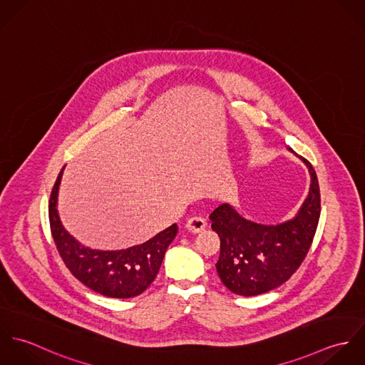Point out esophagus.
Listing matches in <instances>:
<instances>
[{
	"label": "esophagus",
	"instance_id": "esophagus-1",
	"mask_svg": "<svg viewBox=\"0 0 365 365\" xmlns=\"http://www.w3.org/2000/svg\"><path fill=\"white\" fill-rule=\"evenodd\" d=\"M185 227L191 232V233H200L207 227V220L201 216H192L188 219Z\"/></svg>",
	"mask_w": 365,
	"mask_h": 365
}]
</instances>
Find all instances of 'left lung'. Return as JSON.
I'll list each match as a JSON object with an SVG mask.
<instances>
[{"mask_svg":"<svg viewBox=\"0 0 365 365\" xmlns=\"http://www.w3.org/2000/svg\"><path fill=\"white\" fill-rule=\"evenodd\" d=\"M304 161L311 173V188L292 219L261 225L245 219L229 204L209 215L220 239L216 269L233 294L255 297L268 292L288 281L305 260L319 223L320 191L311 163Z\"/></svg>","mask_w":365,"mask_h":365,"instance_id":"obj_1","label":"left lung"}]
</instances>
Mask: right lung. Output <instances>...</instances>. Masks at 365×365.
Returning <instances> with one entry per match:
<instances>
[{
  "mask_svg": "<svg viewBox=\"0 0 365 365\" xmlns=\"http://www.w3.org/2000/svg\"><path fill=\"white\" fill-rule=\"evenodd\" d=\"M63 170L64 167L53 185L49 220L53 240L66 267L80 282L104 297L126 299L140 295L156 278L165 250L177 236V225L126 250L103 252L86 247L67 233L58 217L57 194Z\"/></svg>",
  "mask_w": 365,
  "mask_h": 365,
  "instance_id": "right-lung-1",
  "label": "right lung"
}]
</instances>
